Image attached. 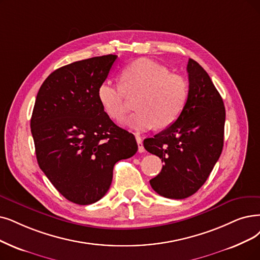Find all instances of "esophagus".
Here are the masks:
<instances>
[{
    "label": "esophagus",
    "mask_w": 260,
    "mask_h": 260,
    "mask_svg": "<svg viewBox=\"0 0 260 260\" xmlns=\"http://www.w3.org/2000/svg\"><path fill=\"white\" fill-rule=\"evenodd\" d=\"M137 143H138V146H139V152H144L145 148L143 146V142H142V139L140 137H137Z\"/></svg>",
    "instance_id": "34e87169"
}]
</instances>
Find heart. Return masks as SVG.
<instances>
[{"label": "heart", "instance_id": "heart-1", "mask_svg": "<svg viewBox=\"0 0 260 260\" xmlns=\"http://www.w3.org/2000/svg\"><path fill=\"white\" fill-rule=\"evenodd\" d=\"M121 85L111 80L101 82L97 97L102 109L116 121L127 112V98L139 95L136 113L127 119L128 126L137 131L153 127L168 128L177 121L189 98L186 81L148 58H140L124 67L120 74Z\"/></svg>", "mask_w": 260, "mask_h": 260}]
</instances>
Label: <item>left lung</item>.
I'll return each instance as SVG.
<instances>
[{
    "mask_svg": "<svg viewBox=\"0 0 260 260\" xmlns=\"http://www.w3.org/2000/svg\"><path fill=\"white\" fill-rule=\"evenodd\" d=\"M189 98L172 126L144 140L148 152L164 162L162 170L149 182L161 196L186 199L209 177L219 160L224 143L225 108L219 91L206 70L190 58Z\"/></svg>",
    "mask_w": 260,
    "mask_h": 260,
    "instance_id": "left-lung-1",
    "label": "left lung"
}]
</instances>
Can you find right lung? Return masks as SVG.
Listing matches in <instances>:
<instances>
[{"mask_svg":"<svg viewBox=\"0 0 260 260\" xmlns=\"http://www.w3.org/2000/svg\"><path fill=\"white\" fill-rule=\"evenodd\" d=\"M116 59L109 54L60 67L36 97L30 131L38 165L55 189L78 205L102 199L115 163L138 151L133 134L111 120L97 97Z\"/></svg>","mask_w":260,"mask_h":260,"instance_id":"add662e5","label":"right lung"}]
</instances>
